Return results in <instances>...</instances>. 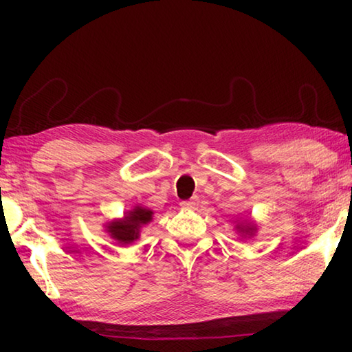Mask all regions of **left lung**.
I'll use <instances>...</instances> for the list:
<instances>
[{
    "instance_id": "1",
    "label": "left lung",
    "mask_w": 352,
    "mask_h": 352,
    "mask_svg": "<svg viewBox=\"0 0 352 352\" xmlns=\"http://www.w3.org/2000/svg\"><path fill=\"white\" fill-rule=\"evenodd\" d=\"M153 220V211L144 205H135L132 210L124 212L122 219H116L113 222L105 225L107 233L110 234L111 239L118 241L119 243L129 245L135 241L140 239L141 228Z\"/></svg>"
}]
</instances>
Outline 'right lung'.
Masks as SVG:
<instances>
[{
	"label": "right lung",
	"instance_id": "add662e5",
	"mask_svg": "<svg viewBox=\"0 0 352 352\" xmlns=\"http://www.w3.org/2000/svg\"><path fill=\"white\" fill-rule=\"evenodd\" d=\"M236 230L239 231L241 236H243V237L253 236L256 233V226L252 222H247V223L245 222H237L236 223Z\"/></svg>",
	"mask_w": 352,
	"mask_h": 352
}]
</instances>
